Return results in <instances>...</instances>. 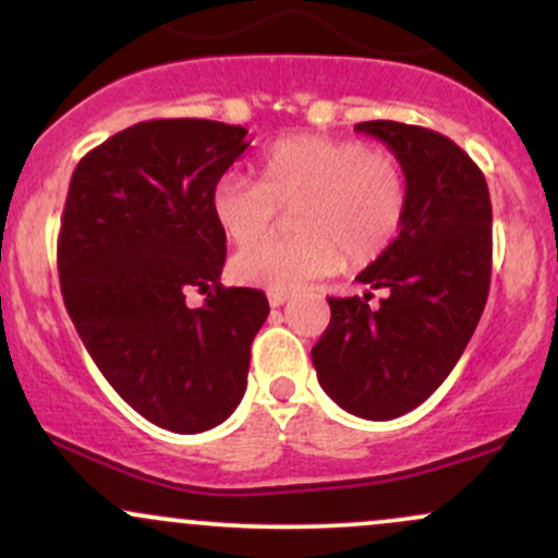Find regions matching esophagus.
<instances>
[{
    "label": "esophagus",
    "mask_w": 558,
    "mask_h": 558,
    "mask_svg": "<svg viewBox=\"0 0 558 558\" xmlns=\"http://www.w3.org/2000/svg\"><path fill=\"white\" fill-rule=\"evenodd\" d=\"M267 299H270V306H283L288 299H291V293L288 291H267Z\"/></svg>",
    "instance_id": "obj_1"
}]
</instances>
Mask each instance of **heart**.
<instances>
[{
  "instance_id": "b5f03b06",
  "label": "heart",
  "mask_w": 558,
  "mask_h": 558,
  "mask_svg": "<svg viewBox=\"0 0 558 558\" xmlns=\"http://www.w3.org/2000/svg\"><path fill=\"white\" fill-rule=\"evenodd\" d=\"M283 211L294 213L298 235L265 242ZM213 215L235 246H246L230 265L235 280L293 291L336 272L343 254L362 267L388 252L407 215V175L390 151L364 141L280 138L259 159V183L226 175L215 185Z\"/></svg>"
}]
</instances>
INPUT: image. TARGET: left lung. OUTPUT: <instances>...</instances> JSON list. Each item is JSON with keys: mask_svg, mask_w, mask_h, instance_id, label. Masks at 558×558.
<instances>
[{"mask_svg": "<svg viewBox=\"0 0 558 558\" xmlns=\"http://www.w3.org/2000/svg\"><path fill=\"white\" fill-rule=\"evenodd\" d=\"M356 131L401 162L407 215L388 252L356 275L386 299H328L312 362L345 412L396 420L446 380L477 328L490 288V194L470 155L430 128L369 120Z\"/></svg>", "mask_w": 558, "mask_h": 558, "instance_id": "1", "label": "left lung"}]
</instances>
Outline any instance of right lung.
Wrapping results in <instances>:
<instances>
[{
    "label": "right lung",
    "mask_w": 558,
    "mask_h": 558,
    "mask_svg": "<svg viewBox=\"0 0 558 558\" xmlns=\"http://www.w3.org/2000/svg\"><path fill=\"white\" fill-rule=\"evenodd\" d=\"M246 128L146 120L88 151L70 178L57 270L68 315L120 399L172 433H204L246 390L270 315L257 288H226L213 191ZM208 293L191 311L184 293Z\"/></svg>",
    "instance_id": "right-lung-1"
}]
</instances>
